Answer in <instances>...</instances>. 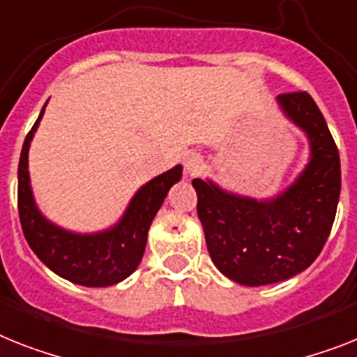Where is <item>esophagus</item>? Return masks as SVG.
Returning a JSON list of instances; mask_svg holds the SVG:
<instances>
[{"mask_svg": "<svg viewBox=\"0 0 357 357\" xmlns=\"http://www.w3.org/2000/svg\"><path fill=\"white\" fill-rule=\"evenodd\" d=\"M202 166H204V162H202V158H200L199 155H190V157H185L184 169L188 175L193 176V175H197V173H200Z\"/></svg>", "mask_w": 357, "mask_h": 357, "instance_id": "34e87169", "label": "esophagus"}]
</instances>
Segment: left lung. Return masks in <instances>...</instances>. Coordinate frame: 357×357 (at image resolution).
Masks as SVG:
<instances>
[{
	"label": "left lung",
	"mask_w": 357,
	"mask_h": 357,
	"mask_svg": "<svg viewBox=\"0 0 357 357\" xmlns=\"http://www.w3.org/2000/svg\"><path fill=\"white\" fill-rule=\"evenodd\" d=\"M278 104L310 142V160L294 184L257 200L211 181L191 182L211 261L244 287L287 281L310 266L331 235L340 200V151L314 98L299 91L279 94Z\"/></svg>",
	"instance_id": "left-lung-1"
}]
</instances>
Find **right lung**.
<instances>
[{
    "label": "right lung",
    "mask_w": 357,
    "mask_h": 357,
    "mask_svg": "<svg viewBox=\"0 0 357 357\" xmlns=\"http://www.w3.org/2000/svg\"><path fill=\"white\" fill-rule=\"evenodd\" d=\"M47 105V104H45ZM23 142L17 166V210L26 243L40 261L60 278L82 287H111L129 278L142 261L151 226L167 191L181 181L182 166L155 176L135 193L122 219L96 234H75L52 225L38 210L29 176V147L40 120Z\"/></svg>",
    "instance_id": "1"
}]
</instances>
